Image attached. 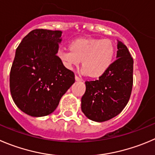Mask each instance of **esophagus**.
<instances>
[{"instance_id": "obj_1", "label": "esophagus", "mask_w": 155, "mask_h": 155, "mask_svg": "<svg viewBox=\"0 0 155 155\" xmlns=\"http://www.w3.org/2000/svg\"><path fill=\"white\" fill-rule=\"evenodd\" d=\"M75 80H76L77 81H81L82 79L81 78H79V77L78 76V75H75Z\"/></svg>"}]
</instances>
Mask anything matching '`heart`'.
I'll use <instances>...</instances> for the list:
<instances>
[{"instance_id":"b5f03b06","label":"heart","mask_w":155,"mask_h":155,"mask_svg":"<svg viewBox=\"0 0 155 155\" xmlns=\"http://www.w3.org/2000/svg\"><path fill=\"white\" fill-rule=\"evenodd\" d=\"M56 55L68 69L78 66L82 60V71L91 78L105 74L113 64L116 48L107 39H79L74 41L71 48H60Z\"/></svg>"}]
</instances>
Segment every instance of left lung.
<instances>
[{
    "instance_id": "obj_1",
    "label": "left lung",
    "mask_w": 155,
    "mask_h": 155,
    "mask_svg": "<svg viewBox=\"0 0 155 155\" xmlns=\"http://www.w3.org/2000/svg\"><path fill=\"white\" fill-rule=\"evenodd\" d=\"M117 59L99 79L86 81L81 110L89 119L105 122L127 105L133 85V58L127 47L118 41Z\"/></svg>"
}]
</instances>
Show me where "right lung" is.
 Returning <instances> with one entry per match:
<instances>
[{"label": "right lung", "mask_w": 155, "mask_h": 155, "mask_svg": "<svg viewBox=\"0 0 155 155\" xmlns=\"http://www.w3.org/2000/svg\"><path fill=\"white\" fill-rule=\"evenodd\" d=\"M61 33L34 29L16 50L10 73V94L17 107L29 116L53 113L75 81L74 72L64 68L56 55Z\"/></svg>", "instance_id": "obj_1"}]
</instances>
